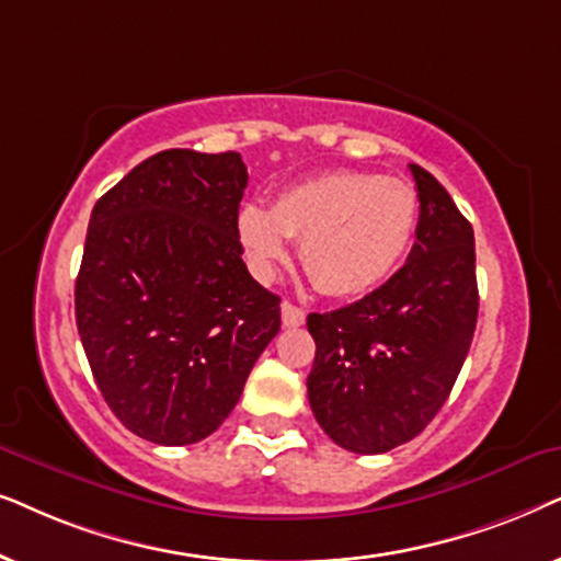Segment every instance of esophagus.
<instances>
[{"label":"esophagus","instance_id":"34e87169","mask_svg":"<svg viewBox=\"0 0 561 561\" xmlns=\"http://www.w3.org/2000/svg\"><path fill=\"white\" fill-rule=\"evenodd\" d=\"M282 323H285L287 328L302 325L305 323V310L285 300V302H282Z\"/></svg>","mask_w":561,"mask_h":561}]
</instances>
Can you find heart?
I'll return each mask as SVG.
<instances>
[{
	"label": "heart",
	"mask_w": 561,
	"mask_h": 561,
	"mask_svg": "<svg viewBox=\"0 0 561 561\" xmlns=\"http://www.w3.org/2000/svg\"><path fill=\"white\" fill-rule=\"evenodd\" d=\"M415 186L369 171H331L289 186L272 210L245 203L236 233L253 274L272 279L287 259L289 238H300V261L328 295H358L385 282L413 243Z\"/></svg>",
	"instance_id": "heart-1"
}]
</instances>
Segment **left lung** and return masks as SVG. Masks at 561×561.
<instances>
[{"label":"left lung","instance_id":"8db88e82","mask_svg":"<svg viewBox=\"0 0 561 561\" xmlns=\"http://www.w3.org/2000/svg\"><path fill=\"white\" fill-rule=\"evenodd\" d=\"M421 215L413 251L382 287L310 312L312 415L341 449L385 454L444 408L477 328L474 230L449 192L410 163Z\"/></svg>","mask_w":561,"mask_h":561}]
</instances>
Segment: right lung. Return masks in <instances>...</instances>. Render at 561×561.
I'll use <instances>...</instances> for the list:
<instances>
[{
  "label": "right lung",
  "instance_id": "add662e5",
  "mask_svg": "<svg viewBox=\"0 0 561 561\" xmlns=\"http://www.w3.org/2000/svg\"><path fill=\"white\" fill-rule=\"evenodd\" d=\"M241 153L171 148L138 163L89 218L73 289L104 402L161 446L218 431L279 333V297L245 268L236 233Z\"/></svg>",
  "mask_w": 561,
  "mask_h": 561
}]
</instances>
